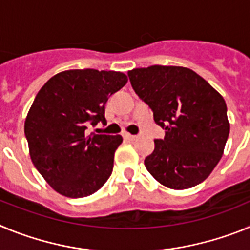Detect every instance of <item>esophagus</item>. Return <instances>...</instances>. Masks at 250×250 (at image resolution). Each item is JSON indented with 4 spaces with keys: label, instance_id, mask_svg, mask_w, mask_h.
<instances>
[{
    "label": "esophagus",
    "instance_id": "esophagus-1",
    "mask_svg": "<svg viewBox=\"0 0 250 250\" xmlns=\"http://www.w3.org/2000/svg\"><path fill=\"white\" fill-rule=\"evenodd\" d=\"M123 136H124V139H126V140H131V141H134L138 139V135H131V134H129V132H124Z\"/></svg>",
    "mask_w": 250,
    "mask_h": 250
}]
</instances>
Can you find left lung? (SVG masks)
I'll return each instance as SVG.
<instances>
[{"label":"left lung","instance_id":"obj_1","mask_svg":"<svg viewBox=\"0 0 250 250\" xmlns=\"http://www.w3.org/2000/svg\"><path fill=\"white\" fill-rule=\"evenodd\" d=\"M132 89L165 129L145 159L161 185L183 190L204 182L222 159L230 124L222 95L195 71L154 65L127 72Z\"/></svg>","mask_w":250,"mask_h":250}]
</instances>
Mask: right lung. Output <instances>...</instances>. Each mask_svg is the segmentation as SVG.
<instances>
[{
  "instance_id": "1",
  "label": "right lung",
  "mask_w": 250,
  "mask_h": 250,
  "mask_svg": "<svg viewBox=\"0 0 250 250\" xmlns=\"http://www.w3.org/2000/svg\"><path fill=\"white\" fill-rule=\"evenodd\" d=\"M127 76L94 68L66 70L37 92L25 120L31 160L55 191L83 198L112 173L121 135H86L90 124H106L105 104Z\"/></svg>"
}]
</instances>
